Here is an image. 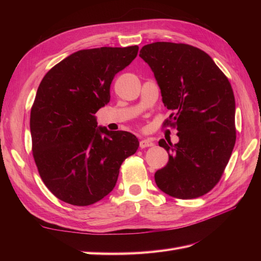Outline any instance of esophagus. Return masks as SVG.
<instances>
[{"label":"esophagus","instance_id":"esophagus-1","mask_svg":"<svg viewBox=\"0 0 261 261\" xmlns=\"http://www.w3.org/2000/svg\"><path fill=\"white\" fill-rule=\"evenodd\" d=\"M151 146H153V141H152L151 138L141 139L140 143H139L140 148H147V147H151Z\"/></svg>","mask_w":261,"mask_h":261}]
</instances>
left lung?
<instances>
[{
  "label": "left lung",
  "instance_id": "obj_1",
  "mask_svg": "<svg viewBox=\"0 0 261 261\" xmlns=\"http://www.w3.org/2000/svg\"><path fill=\"white\" fill-rule=\"evenodd\" d=\"M139 57L152 69L164 107V125L178 130V143L159 146L169 162L154 174L169 196L192 199L210 192L222 176L236 140L235 99L227 77L202 50L185 43L144 45Z\"/></svg>",
  "mask_w": 261,
  "mask_h": 261
}]
</instances>
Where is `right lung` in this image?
<instances>
[{
  "label": "right lung",
  "mask_w": 261,
  "mask_h": 261,
  "mask_svg": "<svg viewBox=\"0 0 261 261\" xmlns=\"http://www.w3.org/2000/svg\"><path fill=\"white\" fill-rule=\"evenodd\" d=\"M138 46L77 51L45 74L30 112L33 154L44 185L60 200L89 206L112 192L123 161L138 149L128 132L98 127L114 76Z\"/></svg>",
  "instance_id": "obj_1"
}]
</instances>
